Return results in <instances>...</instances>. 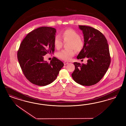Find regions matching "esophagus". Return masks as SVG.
<instances>
[{
    "mask_svg": "<svg viewBox=\"0 0 126 126\" xmlns=\"http://www.w3.org/2000/svg\"><path fill=\"white\" fill-rule=\"evenodd\" d=\"M68 64V62H66V61H64V65H67Z\"/></svg>",
    "mask_w": 126,
    "mask_h": 126,
    "instance_id": "1",
    "label": "esophagus"
}]
</instances>
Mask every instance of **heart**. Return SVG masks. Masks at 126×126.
I'll list each match as a JSON object with an SVG mask.
<instances>
[{
    "instance_id": "1",
    "label": "heart",
    "mask_w": 126,
    "mask_h": 126,
    "mask_svg": "<svg viewBox=\"0 0 126 126\" xmlns=\"http://www.w3.org/2000/svg\"><path fill=\"white\" fill-rule=\"evenodd\" d=\"M62 37L64 42H69L68 47L69 49L62 50L58 52V57L65 61H69L75 55V52H80L83 49L84 46V41L81 38L79 34L72 29H66L61 33ZM53 44L55 47L59 49L63 45V42L59 35L54 36Z\"/></svg>"
}]
</instances>
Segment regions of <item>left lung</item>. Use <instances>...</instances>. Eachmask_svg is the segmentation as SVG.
<instances>
[{
	"label": "left lung",
	"mask_w": 126,
	"mask_h": 126,
	"mask_svg": "<svg viewBox=\"0 0 126 126\" xmlns=\"http://www.w3.org/2000/svg\"><path fill=\"white\" fill-rule=\"evenodd\" d=\"M84 39L83 49L77 58H87L86 64L74 62L75 70L72 76L76 83L91 86L98 83L107 72L110 57L107 39L100 31L92 27L79 25Z\"/></svg>",
	"instance_id": "1"
}]
</instances>
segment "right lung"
Wrapping results in <instances>:
<instances>
[{
    "mask_svg": "<svg viewBox=\"0 0 126 126\" xmlns=\"http://www.w3.org/2000/svg\"><path fill=\"white\" fill-rule=\"evenodd\" d=\"M55 29L38 28L24 38L17 51L19 65L24 76L32 84L45 86L56 79L64 63L53 57L49 63L44 61L47 53H53Z\"/></svg>",
    "mask_w": 126,
    "mask_h": 126,
    "instance_id": "right-lung-1",
    "label": "right lung"
}]
</instances>
